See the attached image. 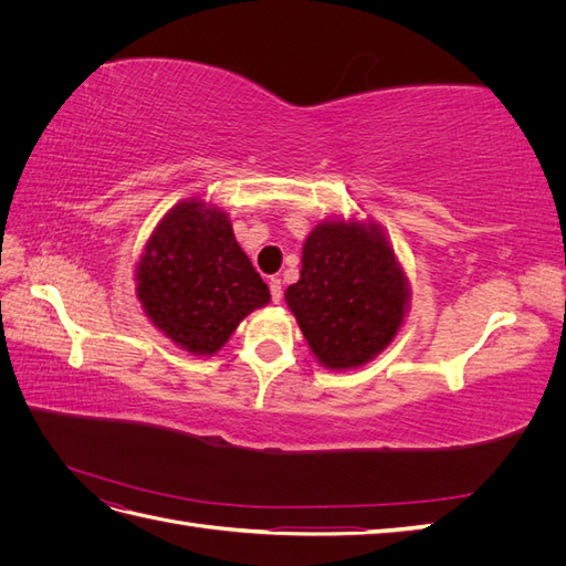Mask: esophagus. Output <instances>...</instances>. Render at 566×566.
I'll list each match as a JSON object with an SVG mask.
<instances>
[{
	"label": "esophagus",
	"instance_id": "obj_1",
	"mask_svg": "<svg viewBox=\"0 0 566 566\" xmlns=\"http://www.w3.org/2000/svg\"><path fill=\"white\" fill-rule=\"evenodd\" d=\"M269 290H271V300L279 304V302L283 300V283H281V279L271 276V279H269Z\"/></svg>",
	"mask_w": 566,
	"mask_h": 566
}]
</instances>
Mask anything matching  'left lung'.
<instances>
[{
  "label": "left lung",
  "instance_id": "1",
  "mask_svg": "<svg viewBox=\"0 0 566 566\" xmlns=\"http://www.w3.org/2000/svg\"><path fill=\"white\" fill-rule=\"evenodd\" d=\"M285 304L323 368L354 370L399 335L410 281L378 221L323 219L304 238L300 281L287 285Z\"/></svg>",
  "mask_w": 566,
  "mask_h": 566
}]
</instances>
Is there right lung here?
<instances>
[{
  "instance_id": "obj_1",
  "label": "right lung",
  "mask_w": 566,
  "mask_h": 566,
  "mask_svg": "<svg viewBox=\"0 0 566 566\" xmlns=\"http://www.w3.org/2000/svg\"><path fill=\"white\" fill-rule=\"evenodd\" d=\"M134 281L146 318L193 356H214L238 323L271 302L229 214L200 196L179 200L158 221Z\"/></svg>"
}]
</instances>
